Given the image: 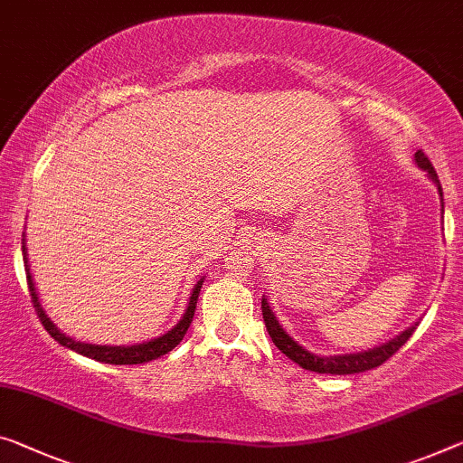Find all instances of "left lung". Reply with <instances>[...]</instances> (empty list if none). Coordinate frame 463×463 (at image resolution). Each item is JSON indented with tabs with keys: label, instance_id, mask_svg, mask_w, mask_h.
Masks as SVG:
<instances>
[{
	"label": "left lung",
	"instance_id": "1",
	"mask_svg": "<svg viewBox=\"0 0 463 463\" xmlns=\"http://www.w3.org/2000/svg\"><path fill=\"white\" fill-rule=\"evenodd\" d=\"M414 161L418 163V167L424 169V172L430 175V180L437 184L439 196H440V207H443V188H440L437 172H435V167H432L430 159L426 157L422 151H418L414 155ZM440 211H443V209H440ZM260 306H262V318H265L267 331H269V335H271L273 344L279 347V350L286 354L289 360H294L296 364H300L304 371L321 373V374H354V373H366V371H371V368L381 366L383 362H387L391 355L400 350V347L410 339V335L416 331V326H418V323H414L411 326H408L405 331H402L397 337L389 339L387 344H383L379 347H373V350H366V352L344 354V355H317V354H312L308 350H304V347L298 344V341L291 339L288 333L281 329L279 321L275 318L271 306H269L265 298H262Z\"/></svg>",
	"mask_w": 463,
	"mask_h": 463
}]
</instances>
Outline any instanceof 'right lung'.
<instances>
[{
  "label": "right lung",
  "mask_w": 463,
  "mask_h": 463,
  "mask_svg": "<svg viewBox=\"0 0 463 463\" xmlns=\"http://www.w3.org/2000/svg\"><path fill=\"white\" fill-rule=\"evenodd\" d=\"M23 254H24V269H26V281H28V291H31V298H33V306L34 310H37V315L41 318L43 326H45L49 335H52L58 344L70 347V350H74L78 354L87 355L90 360H97V362H105V364H142V362H151L155 358H161L163 354L172 352L174 347L180 344L186 335L188 326L192 323V318H194V310H196V300H198V294H201V288H203V279L196 281L194 289H192L190 294V302L186 306V312H184V317L180 318V323H177L172 331L163 333L161 337L157 339H151V341H145V344H137V345H95V344H84V341H76L72 337L63 335V333L55 326V323L52 321L45 315V310H43V306L39 302V294L37 289H34V281H33V275H31V269H28V260H26V246H24V240H23Z\"/></svg>",
  "instance_id": "1"
}]
</instances>
